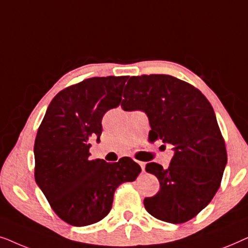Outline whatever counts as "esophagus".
I'll use <instances>...</instances> for the list:
<instances>
[{"mask_svg":"<svg viewBox=\"0 0 248 248\" xmlns=\"http://www.w3.org/2000/svg\"><path fill=\"white\" fill-rule=\"evenodd\" d=\"M138 164L141 166L142 171H144V169H145V162H143V161H138Z\"/></svg>","mask_w":248,"mask_h":248,"instance_id":"1","label":"esophagus"}]
</instances>
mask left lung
<instances>
[{"label": "left lung", "instance_id": "left-lung-1", "mask_svg": "<svg viewBox=\"0 0 248 248\" xmlns=\"http://www.w3.org/2000/svg\"><path fill=\"white\" fill-rule=\"evenodd\" d=\"M124 110L147 114L150 141L171 144L170 165L149 162L160 189L144 199L155 218L170 223L188 221L211 202L227 165L225 140L215 110L199 89L166 74L131 77L124 89Z\"/></svg>", "mask_w": 248, "mask_h": 248}]
</instances>
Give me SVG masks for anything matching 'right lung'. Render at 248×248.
Wrapping results in <instances>:
<instances>
[{
	"mask_svg": "<svg viewBox=\"0 0 248 248\" xmlns=\"http://www.w3.org/2000/svg\"><path fill=\"white\" fill-rule=\"evenodd\" d=\"M128 77L90 78L60 91L47 108L33 147L35 179L54 212L76 227L93 225L111 209L122 183L141 167L128 157L109 164L89 159L90 139L99 141L101 120L121 104Z\"/></svg>",
	"mask_w": 248,
	"mask_h": 248,
	"instance_id": "obj_1",
	"label": "right lung"
}]
</instances>
